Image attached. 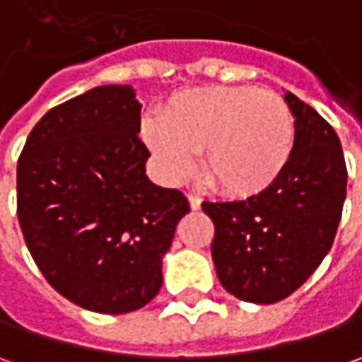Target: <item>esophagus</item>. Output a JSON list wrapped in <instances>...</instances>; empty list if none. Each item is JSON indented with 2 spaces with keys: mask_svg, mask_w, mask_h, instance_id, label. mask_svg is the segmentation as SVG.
I'll return each instance as SVG.
<instances>
[{
  "mask_svg": "<svg viewBox=\"0 0 362 362\" xmlns=\"http://www.w3.org/2000/svg\"><path fill=\"white\" fill-rule=\"evenodd\" d=\"M187 199H189V205H191V209H199L202 207V197L199 195H193V193H189L187 195Z\"/></svg>",
  "mask_w": 362,
  "mask_h": 362,
  "instance_id": "34e87169",
  "label": "esophagus"
}]
</instances>
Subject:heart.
I'll use <instances>...</instances> for the list:
<instances>
[{
  "label": "heart",
  "mask_w": 362,
  "mask_h": 362,
  "mask_svg": "<svg viewBox=\"0 0 362 362\" xmlns=\"http://www.w3.org/2000/svg\"><path fill=\"white\" fill-rule=\"evenodd\" d=\"M143 139L160 171L179 181L202 173L231 197H250L276 183L294 145V119L286 100L256 86H203L179 92L160 120H146Z\"/></svg>",
  "instance_id": "1"
}]
</instances>
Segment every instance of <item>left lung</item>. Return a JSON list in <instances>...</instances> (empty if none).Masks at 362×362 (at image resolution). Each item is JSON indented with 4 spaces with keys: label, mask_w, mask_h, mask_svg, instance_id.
Returning a JSON list of instances; mask_svg holds the SVG:
<instances>
[{
    "label": "left lung",
    "mask_w": 362,
    "mask_h": 362,
    "mask_svg": "<svg viewBox=\"0 0 362 362\" xmlns=\"http://www.w3.org/2000/svg\"><path fill=\"white\" fill-rule=\"evenodd\" d=\"M294 146L282 175L243 202H203L216 235L211 256L235 298L274 304L304 284L325 259L341 223L346 165L334 129L286 92Z\"/></svg>",
    "instance_id": "left-lung-1"
}]
</instances>
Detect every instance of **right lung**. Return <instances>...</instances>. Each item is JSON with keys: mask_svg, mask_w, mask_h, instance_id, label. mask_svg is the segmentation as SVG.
I'll use <instances>...</instances> for the list:
<instances>
[{"mask_svg": "<svg viewBox=\"0 0 362 362\" xmlns=\"http://www.w3.org/2000/svg\"><path fill=\"white\" fill-rule=\"evenodd\" d=\"M139 132L131 86H96L37 120L18 160V219L35 266L92 313H132L157 296L189 214L179 189L148 181Z\"/></svg>", "mask_w": 362, "mask_h": 362, "instance_id": "right-lung-1", "label": "right lung"}]
</instances>
